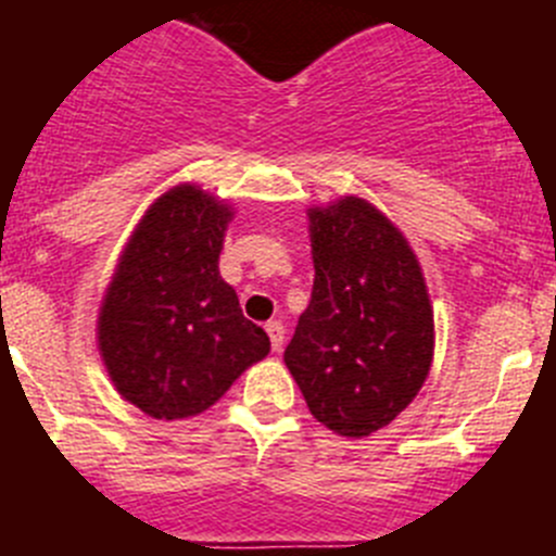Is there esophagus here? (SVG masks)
I'll return each instance as SVG.
<instances>
[{
    "label": "esophagus",
    "instance_id": "34e87169",
    "mask_svg": "<svg viewBox=\"0 0 556 556\" xmlns=\"http://www.w3.org/2000/svg\"><path fill=\"white\" fill-rule=\"evenodd\" d=\"M267 333H269V342H273V351L278 353L283 348V323H278V320H273V323H267Z\"/></svg>",
    "mask_w": 556,
    "mask_h": 556
}]
</instances>
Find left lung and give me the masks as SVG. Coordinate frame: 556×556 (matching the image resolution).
Returning a JSON list of instances; mask_svg holds the SVG:
<instances>
[{
  "label": "left lung",
  "mask_w": 556,
  "mask_h": 556,
  "mask_svg": "<svg viewBox=\"0 0 556 556\" xmlns=\"http://www.w3.org/2000/svg\"><path fill=\"white\" fill-rule=\"evenodd\" d=\"M314 287L289 372L323 426L370 437L424 387L434 356V312L404 233L362 198L308 208Z\"/></svg>",
  "instance_id": "1"
}]
</instances>
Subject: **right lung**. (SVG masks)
Here are the masks:
<instances>
[{"label": "right lung", "instance_id": "add662e5", "mask_svg": "<svg viewBox=\"0 0 556 556\" xmlns=\"http://www.w3.org/2000/svg\"><path fill=\"white\" fill-rule=\"evenodd\" d=\"M233 211L180 184L147 208L102 298L97 339L113 387L144 415L191 417L269 353L219 275Z\"/></svg>", "mask_w": 556, "mask_h": 556}]
</instances>
